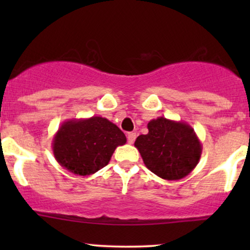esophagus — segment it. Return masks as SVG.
<instances>
[{"label":"esophagus","instance_id":"esophagus-1","mask_svg":"<svg viewBox=\"0 0 250 250\" xmlns=\"http://www.w3.org/2000/svg\"><path fill=\"white\" fill-rule=\"evenodd\" d=\"M136 133H129L128 135H127V139H128V143H130V145H133L134 143V141H135V139H136Z\"/></svg>","mask_w":250,"mask_h":250}]
</instances>
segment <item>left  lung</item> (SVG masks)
Wrapping results in <instances>:
<instances>
[{"mask_svg": "<svg viewBox=\"0 0 250 250\" xmlns=\"http://www.w3.org/2000/svg\"><path fill=\"white\" fill-rule=\"evenodd\" d=\"M148 134L135 141L143 162L161 179L176 181L196 167L202 145L191 125L182 121L157 117L148 122Z\"/></svg>", "mask_w": 250, "mask_h": 250, "instance_id": "8db88e82", "label": "left lung"}]
</instances>
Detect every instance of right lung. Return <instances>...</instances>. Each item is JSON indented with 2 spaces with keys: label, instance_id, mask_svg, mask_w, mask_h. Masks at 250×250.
<instances>
[{
  "label": "right lung",
  "instance_id": "1",
  "mask_svg": "<svg viewBox=\"0 0 250 250\" xmlns=\"http://www.w3.org/2000/svg\"><path fill=\"white\" fill-rule=\"evenodd\" d=\"M127 142L123 131L101 116L64 121L53 140L56 161L70 173L87 176L108 165L119 146Z\"/></svg>",
  "mask_w": 250,
  "mask_h": 250
}]
</instances>
